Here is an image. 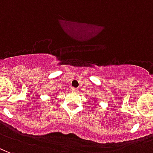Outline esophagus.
<instances>
[{
	"instance_id": "1",
	"label": "esophagus",
	"mask_w": 153,
	"mask_h": 153,
	"mask_svg": "<svg viewBox=\"0 0 153 153\" xmlns=\"http://www.w3.org/2000/svg\"><path fill=\"white\" fill-rule=\"evenodd\" d=\"M71 90H72V91H73V92H76V91H78V89L77 88L71 87Z\"/></svg>"
}]
</instances>
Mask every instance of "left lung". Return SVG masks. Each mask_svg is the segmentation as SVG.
<instances>
[{
	"label": "left lung",
	"instance_id": "left-lung-1",
	"mask_svg": "<svg viewBox=\"0 0 153 153\" xmlns=\"http://www.w3.org/2000/svg\"><path fill=\"white\" fill-rule=\"evenodd\" d=\"M95 101H96V100H94V102H95Z\"/></svg>",
	"mask_w": 153,
	"mask_h": 153
}]
</instances>
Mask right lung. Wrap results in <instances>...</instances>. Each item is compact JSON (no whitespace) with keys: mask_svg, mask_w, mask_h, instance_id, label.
<instances>
[{"mask_svg":"<svg viewBox=\"0 0 153 153\" xmlns=\"http://www.w3.org/2000/svg\"><path fill=\"white\" fill-rule=\"evenodd\" d=\"M51 98H52V97H51Z\"/></svg>","mask_w":153,"mask_h":153,"instance_id":"add662e5","label":"right lung"}]
</instances>
